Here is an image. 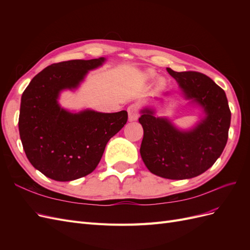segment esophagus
<instances>
[{"mask_svg":"<svg viewBox=\"0 0 250 250\" xmlns=\"http://www.w3.org/2000/svg\"><path fill=\"white\" fill-rule=\"evenodd\" d=\"M128 116H129V119L131 121H137L140 117V112H139V107L138 105L132 104L128 107Z\"/></svg>","mask_w":250,"mask_h":250,"instance_id":"esophagus-1","label":"esophagus"}]
</instances>
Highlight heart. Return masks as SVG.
<instances>
[{"instance_id":"obj_1","label":"heart","mask_w":250,"mask_h":250,"mask_svg":"<svg viewBox=\"0 0 250 250\" xmlns=\"http://www.w3.org/2000/svg\"><path fill=\"white\" fill-rule=\"evenodd\" d=\"M147 77H148V78H153V77H154V73H151V72L148 73V74H147Z\"/></svg>"}]
</instances>
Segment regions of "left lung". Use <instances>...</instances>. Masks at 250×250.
Instances as JSON below:
<instances>
[{
  "label": "left lung",
  "mask_w": 250,
  "mask_h": 250,
  "mask_svg": "<svg viewBox=\"0 0 250 250\" xmlns=\"http://www.w3.org/2000/svg\"><path fill=\"white\" fill-rule=\"evenodd\" d=\"M168 73L178 83L181 94L202 108L204 117L190 130L178 129L155 110H141L144 129L141 156L148 170L168 179H188L200 175L215 164L229 138L230 110L224 90L198 72ZM166 93L165 95H168Z\"/></svg>",
  "instance_id": "obj_1"
}]
</instances>
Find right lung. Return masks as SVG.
<instances>
[{
    "label": "right lung",
    "mask_w": 250,
    "mask_h": 250,
    "mask_svg": "<svg viewBox=\"0 0 250 250\" xmlns=\"http://www.w3.org/2000/svg\"><path fill=\"white\" fill-rule=\"evenodd\" d=\"M104 57L75 59L47 66L29 83L21 100L19 130L29 162L57 181L86 176L99 164L107 142L127 122V111L71 112L60 106L64 89L79 87Z\"/></svg>",
    "instance_id": "1"
}]
</instances>
